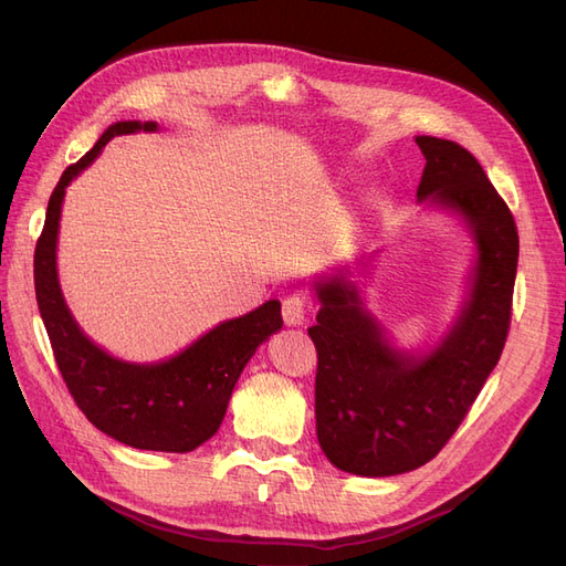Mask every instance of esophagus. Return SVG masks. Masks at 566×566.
Segmentation results:
<instances>
[{
	"instance_id": "1",
	"label": "esophagus",
	"mask_w": 566,
	"mask_h": 566,
	"mask_svg": "<svg viewBox=\"0 0 566 566\" xmlns=\"http://www.w3.org/2000/svg\"><path fill=\"white\" fill-rule=\"evenodd\" d=\"M283 321L290 328H297V325L306 321V304L302 297L290 295L283 300Z\"/></svg>"
}]
</instances>
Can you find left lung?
Listing matches in <instances>:
<instances>
[{"label": "left lung", "instance_id": "8db88e82", "mask_svg": "<svg viewBox=\"0 0 566 566\" xmlns=\"http://www.w3.org/2000/svg\"><path fill=\"white\" fill-rule=\"evenodd\" d=\"M424 156L418 202L453 217L472 238L458 314L418 349L394 342L368 310L364 273L378 252L312 281L318 352L316 437L342 472L394 476L422 468L451 439L495 368L507 337L520 238L507 205L468 148L416 136Z\"/></svg>", "mask_w": 566, "mask_h": 566}]
</instances>
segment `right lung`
Listing matches in <instances>:
<instances>
[{
	"mask_svg": "<svg viewBox=\"0 0 566 566\" xmlns=\"http://www.w3.org/2000/svg\"><path fill=\"white\" fill-rule=\"evenodd\" d=\"M136 132H160V125L119 119L63 172L35 248V293L59 370L96 430L132 449L188 453L217 434L243 368L256 347L283 328L281 302L269 300L250 314L221 321L181 352L150 364L125 361L84 335L65 304L56 264L65 188L113 136Z\"/></svg>",
	"mask_w": 566,
	"mask_h": 566,
	"instance_id": "add662e5",
	"label": "right lung"
}]
</instances>
